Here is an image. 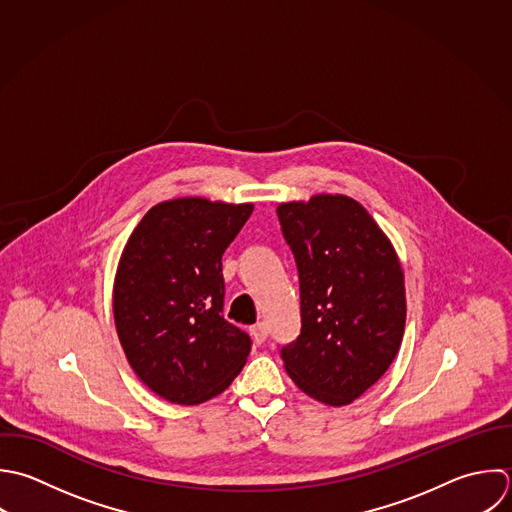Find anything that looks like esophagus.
Wrapping results in <instances>:
<instances>
[{"instance_id": "34e87169", "label": "esophagus", "mask_w": 512, "mask_h": 512, "mask_svg": "<svg viewBox=\"0 0 512 512\" xmlns=\"http://www.w3.org/2000/svg\"><path fill=\"white\" fill-rule=\"evenodd\" d=\"M251 335H253V339H255V343H265L267 341V337H269V327H267V323H257V325H253L251 327Z\"/></svg>"}]
</instances>
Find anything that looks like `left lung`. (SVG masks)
Instances as JSON below:
<instances>
[{"mask_svg": "<svg viewBox=\"0 0 512 512\" xmlns=\"http://www.w3.org/2000/svg\"><path fill=\"white\" fill-rule=\"evenodd\" d=\"M299 271L301 335L281 349L293 383L343 407L359 399L399 353L405 275L367 209L347 195H313L277 207Z\"/></svg>", "mask_w": 512, "mask_h": 512, "instance_id": "left-lung-1", "label": "left lung"}]
</instances>
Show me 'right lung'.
<instances>
[{"mask_svg": "<svg viewBox=\"0 0 512 512\" xmlns=\"http://www.w3.org/2000/svg\"><path fill=\"white\" fill-rule=\"evenodd\" d=\"M251 213V203L163 201L123 247L115 329L135 375L169 403L199 405L221 395L249 357V335L223 317L221 257Z\"/></svg>", "mask_w": 512, "mask_h": 512, "instance_id": "add662e5", "label": "right lung"}]
</instances>
